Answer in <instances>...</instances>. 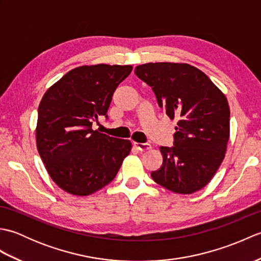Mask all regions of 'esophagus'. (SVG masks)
Returning a JSON list of instances; mask_svg holds the SVG:
<instances>
[{"label":"esophagus","instance_id":"1","mask_svg":"<svg viewBox=\"0 0 261 261\" xmlns=\"http://www.w3.org/2000/svg\"><path fill=\"white\" fill-rule=\"evenodd\" d=\"M135 147L139 151H147L149 149H151V146L149 143H140V142H135Z\"/></svg>","mask_w":261,"mask_h":261}]
</instances>
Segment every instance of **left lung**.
Masks as SVG:
<instances>
[{
    "mask_svg": "<svg viewBox=\"0 0 261 261\" xmlns=\"http://www.w3.org/2000/svg\"><path fill=\"white\" fill-rule=\"evenodd\" d=\"M136 75L156 94L170 120L178 118L174 147H160L164 162L152 179L177 194L206 186L223 162L230 138V108L202 70L185 63H148Z\"/></svg>",
    "mask_w": 261,
    "mask_h": 261,
    "instance_id": "left-lung-1",
    "label": "left lung"
}]
</instances>
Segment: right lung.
Wrapping results in <instances>:
<instances>
[{
    "mask_svg": "<svg viewBox=\"0 0 261 261\" xmlns=\"http://www.w3.org/2000/svg\"><path fill=\"white\" fill-rule=\"evenodd\" d=\"M131 65H85L48 88L38 109L36 142L51 179L71 195L86 196L114 179L130 153V140L92 129L105 115Z\"/></svg>",
    "mask_w": 261,
    "mask_h": 261,
    "instance_id": "add662e5",
    "label": "right lung"
}]
</instances>
